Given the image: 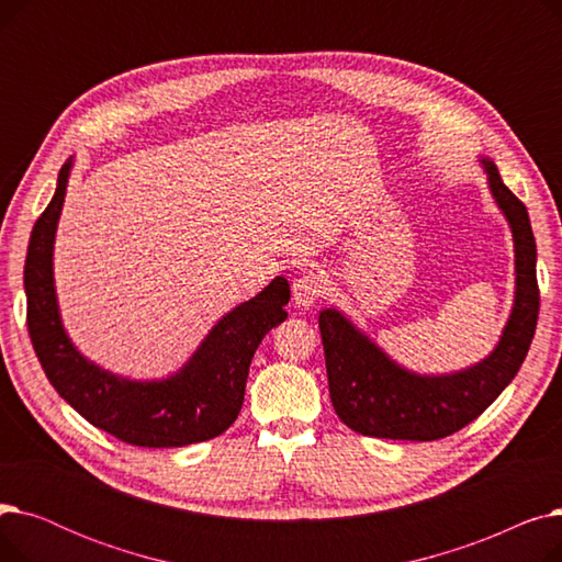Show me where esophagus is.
<instances>
[{
  "mask_svg": "<svg viewBox=\"0 0 562 562\" xmlns=\"http://www.w3.org/2000/svg\"><path fill=\"white\" fill-rule=\"evenodd\" d=\"M328 289V278L321 271H305L296 282H293V303L299 307H312Z\"/></svg>",
  "mask_w": 562,
  "mask_h": 562,
  "instance_id": "34e87169",
  "label": "esophagus"
}]
</instances>
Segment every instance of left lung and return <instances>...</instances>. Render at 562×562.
Returning <instances> with one entry per match:
<instances>
[{
  "label": "left lung",
  "mask_w": 562,
  "mask_h": 562,
  "mask_svg": "<svg viewBox=\"0 0 562 562\" xmlns=\"http://www.w3.org/2000/svg\"><path fill=\"white\" fill-rule=\"evenodd\" d=\"M479 161L515 244V301L504 333L481 362L453 373L428 375L401 367L337 307L321 310L318 328L330 401L350 430L409 441L453 435L483 415L510 385L526 358L540 312L536 236L524 202L501 180L494 161L485 157Z\"/></svg>",
  "instance_id": "1"
}]
</instances>
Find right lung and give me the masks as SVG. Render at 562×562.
I'll return each instance as SVG.
<instances>
[{"label":"right lung","instance_id":"1","mask_svg":"<svg viewBox=\"0 0 562 562\" xmlns=\"http://www.w3.org/2000/svg\"><path fill=\"white\" fill-rule=\"evenodd\" d=\"M72 164L70 157L58 172L24 263L26 326L47 380L88 424L132 447L177 449L218 437L239 417L257 346L286 318L289 282L278 276L255 299L229 310L166 378L132 380L102 369L68 337L54 286V239Z\"/></svg>","mask_w":562,"mask_h":562}]
</instances>
